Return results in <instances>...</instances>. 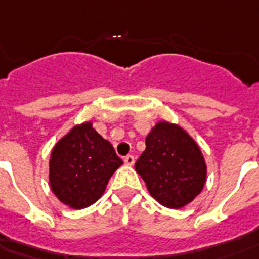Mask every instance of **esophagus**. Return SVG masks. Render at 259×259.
Here are the masks:
<instances>
[{
    "instance_id": "1",
    "label": "esophagus",
    "mask_w": 259,
    "mask_h": 259,
    "mask_svg": "<svg viewBox=\"0 0 259 259\" xmlns=\"http://www.w3.org/2000/svg\"><path fill=\"white\" fill-rule=\"evenodd\" d=\"M124 162H125V165L132 166L135 163V157L134 155H127V157L124 158Z\"/></svg>"
}]
</instances>
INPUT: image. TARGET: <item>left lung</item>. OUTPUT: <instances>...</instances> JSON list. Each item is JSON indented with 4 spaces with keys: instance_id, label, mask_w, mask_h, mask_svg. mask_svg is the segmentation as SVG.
<instances>
[{
    "instance_id": "obj_1",
    "label": "left lung",
    "mask_w": 259,
    "mask_h": 259,
    "mask_svg": "<svg viewBox=\"0 0 259 259\" xmlns=\"http://www.w3.org/2000/svg\"><path fill=\"white\" fill-rule=\"evenodd\" d=\"M152 197L167 208H181L204 188L206 166L200 148L181 127L161 121L146 138L135 163Z\"/></svg>"
}]
</instances>
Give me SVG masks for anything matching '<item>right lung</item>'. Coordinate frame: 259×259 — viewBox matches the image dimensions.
Wrapping results in <instances>:
<instances>
[{"mask_svg":"<svg viewBox=\"0 0 259 259\" xmlns=\"http://www.w3.org/2000/svg\"><path fill=\"white\" fill-rule=\"evenodd\" d=\"M123 161L92 123L75 125L54 147L50 184L54 194L74 209L92 205Z\"/></svg>","mask_w":259,"mask_h":259,"instance_id":"add662e5","label":"right lung"}]
</instances>
